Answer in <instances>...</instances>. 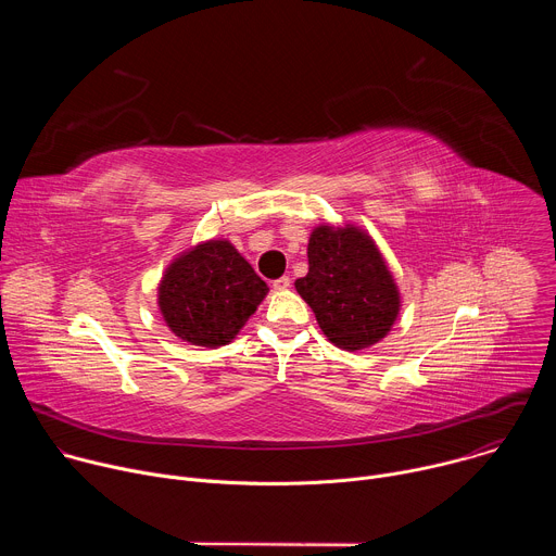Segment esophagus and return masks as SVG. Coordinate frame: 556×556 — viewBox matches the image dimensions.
I'll return each instance as SVG.
<instances>
[{"mask_svg": "<svg viewBox=\"0 0 556 556\" xmlns=\"http://www.w3.org/2000/svg\"><path fill=\"white\" fill-rule=\"evenodd\" d=\"M273 286H275V290H288L290 288V277H279V279L273 281Z\"/></svg>", "mask_w": 556, "mask_h": 556, "instance_id": "obj_1", "label": "esophagus"}]
</instances>
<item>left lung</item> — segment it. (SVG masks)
I'll return each instance as SVG.
<instances>
[{"label":"left lung","instance_id":"obj_1","mask_svg":"<svg viewBox=\"0 0 556 556\" xmlns=\"http://www.w3.org/2000/svg\"><path fill=\"white\" fill-rule=\"evenodd\" d=\"M307 266L294 288L328 341L356 352L389 334L401 312V292L367 230L354 224L316 226Z\"/></svg>","mask_w":556,"mask_h":556}]
</instances>
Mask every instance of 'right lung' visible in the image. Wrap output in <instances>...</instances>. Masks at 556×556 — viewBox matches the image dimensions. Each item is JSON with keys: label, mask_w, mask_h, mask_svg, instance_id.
I'll return each mask as SVG.
<instances>
[{"label": "right lung", "mask_w": 556, "mask_h": 556, "mask_svg": "<svg viewBox=\"0 0 556 556\" xmlns=\"http://www.w3.org/2000/svg\"><path fill=\"white\" fill-rule=\"evenodd\" d=\"M266 294V281L228 240H208L169 264L157 307L178 339L219 348L247 326Z\"/></svg>", "instance_id": "add662e5"}]
</instances>
